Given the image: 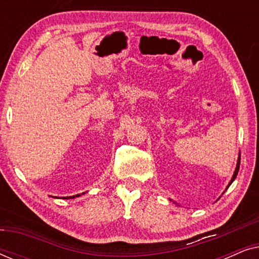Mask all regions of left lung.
Returning <instances> with one entry per match:
<instances>
[{
    "instance_id": "8db88e82",
    "label": "left lung",
    "mask_w": 259,
    "mask_h": 259,
    "mask_svg": "<svg viewBox=\"0 0 259 259\" xmlns=\"http://www.w3.org/2000/svg\"><path fill=\"white\" fill-rule=\"evenodd\" d=\"M239 165H240V157L238 158V161H237V166H236V169H235V173H233V177H232V179H231V182H230V184H229V186L231 185L232 184V182L233 180L236 179V177H237V175H238V171H239ZM228 186V187H229ZM228 187H226V189H228Z\"/></svg>"
}]
</instances>
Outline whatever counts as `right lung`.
Masks as SVG:
<instances>
[{"instance_id":"add662e5","label":"right lung","mask_w":259,"mask_h":259,"mask_svg":"<svg viewBox=\"0 0 259 259\" xmlns=\"http://www.w3.org/2000/svg\"><path fill=\"white\" fill-rule=\"evenodd\" d=\"M80 194H76V196H72V197H66V198H63V199H72V198H75V197H79Z\"/></svg>"}]
</instances>
